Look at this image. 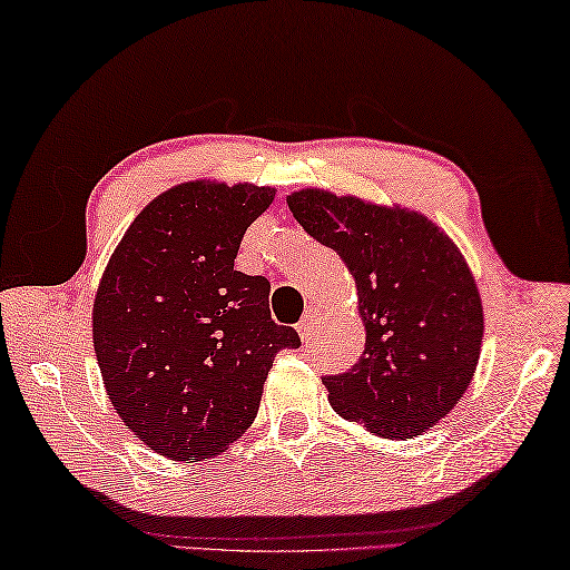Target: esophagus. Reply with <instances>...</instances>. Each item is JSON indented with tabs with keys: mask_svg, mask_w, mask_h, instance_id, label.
I'll list each match as a JSON object with an SVG mask.
<instances>
[{
	"mask_svg": "<svg viewBox=\"0 0 570 570\" xmlns=\"http://www.w3.org/2000/svg\"><path fill=\"white\" fill-rule=\"evenodd\" d=\"M317 324H320V320H317V309H307V312H305V317H302V320H299V324H297L299 340L305 342V344H309L312 340H315Z\"/></svg>",
	"mask_w": 570,
	"mask_h": 570,
	"instance_id": "34e87169",
	"label": "esophagus"
}]
</instances>
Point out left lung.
<instances>
[{
  "mask_svg": "<svg viewBox=\"0 0 570 570\" xmlns=\"http://www.w3.org/2000/svg\"><path fill=\"white\" fill-rule=\"evenodd\" d=\"M297 224L354 275L364 356L324 376L344 421L389 440L425 433L455 409L480 362L484 312L468 261L443 228L411 208L299 189Z\"/></svg>",
  "mask_w": 570,
  "mask_h": 570,
  "instance_id": "left-lung-1",
  "label": "left lung"
}]
</instances>
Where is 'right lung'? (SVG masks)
Returning <instances> with one entry per match:
<instances>
[{"label": "right lung", "mask_w": 570, "mask_h": 570, "mask_svg": "<svg viewBox=\"0 0 570 570\" xmlns=\"http://www.w3.org/2000/svg\"><path fill=\"white\" fill-rule=\"evenodd\" d=\"M273 187L196 179L161 191L125 230L92 302V346L115 413L174 462L216 458L258 415L293 327L271 320V283L234 271Z\"/></svg>", "instance_id": "1"}]
</instances>
